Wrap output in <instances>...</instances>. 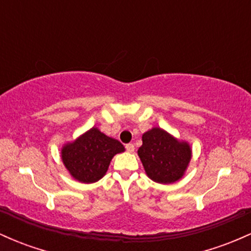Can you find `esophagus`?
Segmentation results:
<instances>
[{
	"label": "esophagus",
	"instance_id": "34e87169",
	"mask_svg": "<svg viewBox=\"0 0 251 251\" xmlns=\"http://www.w3.org/2000/svg\"><path fill=\"white\" fill-rule=\"evenodd\" d=\"M125 149H126V151L129 152V153L134 152V145H133V144H126Z\"/></svg>",
	"mask_w": 251,
	"mask_h": 251
}]
</instances>
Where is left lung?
<instances>
[{"label": "left lung", "mask_w": 251, "mask_h": 251, "mask_svg": "<svg viewBox=\"0 0 251 251\" xmlns=\"http://www.w3.org/2000/svg\"><path fill=\"white\" fill-rule=\"evenodd\" d=\"M138 155L149 178L160 184H171L183 177L191 160V149L188 143L154 127L143 134Z\"/></svg>", "instance_id": "obj_1"}]
</instances>
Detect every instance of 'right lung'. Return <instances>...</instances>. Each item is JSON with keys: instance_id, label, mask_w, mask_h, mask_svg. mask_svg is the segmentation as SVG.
<instances>
[{"instance_id": "add662e5", "label": "right lung", "mask_w": 251, "mask_h": 251, "mask_svg": "<svg viewBox=\"0 0 251 251\" xmlns=\"http://www.w3.org/2000/svg\"><path fill=\"white\" fill-rule=\"evenodd\" d=\"M125 151L120 142L92 127L73 143L66 144L61 158L74 179L94 183L105 176L112 158Z\"/></svg>"}]
</instances>
